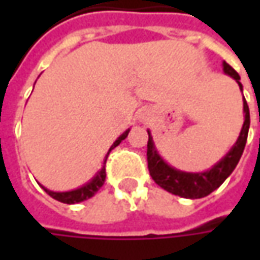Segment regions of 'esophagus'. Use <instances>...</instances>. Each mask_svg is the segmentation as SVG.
<instances>
[{
    "label": "esophagus",
    "mask_w": 260,
    "mask_h": 260,
    "mask_svg": "<svg viewBox=\"0 0 260 260\" xmlns=\"http://www.w3.org/2000/svg\"><path fill=\"white\" fill-rule=\"evenodd\" d=\"M140 121H146V117H140Z\"/></svg>",
    "instance_id": "obj_1"
}]
</instances>
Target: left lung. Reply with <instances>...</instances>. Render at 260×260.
Here are the masks:
<instances>
[{
  "mask_svg": "<svg viewBox=\"0 0 260 260\" xmlns=\"http://www.w3.org/2000/svg\"><path fill=\"white\" fill-rule=\"evenodd\" d=\"M224 72L232 78H235L236 82L239 84L240 89H242V84H240V76L236 72L235 69L229 63H223ZM243 110H245V123H243V128L240 132V136L233 146V149L227 153V155L211 168L210 171L203 172V174H186V172H181L176 171L174 168L168 165L164 162V159L157 155L153 146V140L149 133V142H147V168L150 176L153 178L156 184L160 188L166 189L168 192L174 195H179L184 198H203L211 194L214 189H217L220 185L225 181V178L235 171L236 165L239 164L242 153L245 150L246 140H247V132H249V125H250V115H249V107L247 103L243 98Z\"/></svg>",
  "mask_w": 260,
  "mask_h": 260,
  "instance_id": "8db88e82",
  "label": "left lung"
}]
</instances>
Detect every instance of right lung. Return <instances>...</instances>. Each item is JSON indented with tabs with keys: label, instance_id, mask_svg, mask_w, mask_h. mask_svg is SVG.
Returning <instances> with one entry per match:
<instances>
[{
	"label": "right lung",
	"instance_id": "right-lung-1",
	"mask_svg": "<svg viewBox=\"0 0 260 260\" xmlns=\"http://www.w3.org/2000/svg\"><path fill=\"white\" fill-rule=\"evenodd\" d=\"M128 135V130L124 132L123 135L120 136L117 140L114 142V145L111 146V149H110V152L117 147V146L121 143V140H124L125 137ZM110 152L107 153V157L110 155ZM107 157H105L104 160V166H103V169L98 172V175L95 176L94 179L89 182V184H86L85 186H82V188H78V189H74V191H68V192H53V191H49V189H46L45 186H42L43 189H45L47 194L50 195L52 198H55L57 201H60V203H65V204H75V203H81V201H85L88 198H91V197H94L96 192H98V189L104 185L105 182V162H107Z\"/></svg>",
	"mask_w": 260,
	"mask_h": 260
}]
</instances>
